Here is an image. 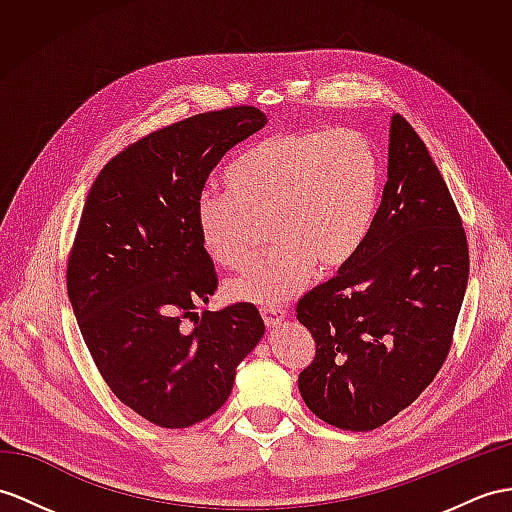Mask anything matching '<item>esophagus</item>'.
Returning a JSON list of instances; mask_svg holds the SVG:
<instances>
[{"label": "esophagus", "mask_w": 512, "mask_h": 512, "mask_svg": "<svg viewBox=\"0 0 512 512\" xmlns=\"http://www.w3.org/2000/svg\"><path fill=\"white\" fill-rule=\"evenodd\" d=\"M260 315H263V321H265L267 328H278L286 317V313L280 308H263V310H260Z\"/></svg>", "instance_id": "34e87169"}]
</instances>
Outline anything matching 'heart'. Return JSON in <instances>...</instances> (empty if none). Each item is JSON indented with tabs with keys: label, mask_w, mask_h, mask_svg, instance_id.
Instances as JSON below:
<instances>
[{
	"label": "heart",
	"mask_w": 512,
	"mask_h": 512,
	"mask_svg": "<svg viewBox=\"0 0 512 512\" xmlns=\"http://www.w3.org/2000/svg\"><path fill=\"white\" fill-rule=\"evenodd\" d=\"M230 195L206 191L195 204L208 258L239 269L267 223L273 245L226 284L234 302L282 306L310 273L343 269L363 247L378 213L382 169L354 130H282L249 145L228 169Z\"/></svg>",
	"instance_id": "obj_1"
}]
</instances>
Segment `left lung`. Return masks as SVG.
I'll return each mask as SVG.
<instances>
[{
    "instance_id": "1",
    "label": "left lung",
    "mask_w": 512,
    "mask_h": 512,
    "mask_svg": "<svg viewBox=\"0 0 512 512\" xmlns=\"http://www.w3.org/2000/svg\"><path fill=\"white\" fill-rule=\"evenodd\" d=\"M469 278L463 219L426 143L391 119L389 180L363 247L297 302L315 358L297 384L334 428L367 432L428 389L454 341Z\"/></svg>"
}]
</instances>
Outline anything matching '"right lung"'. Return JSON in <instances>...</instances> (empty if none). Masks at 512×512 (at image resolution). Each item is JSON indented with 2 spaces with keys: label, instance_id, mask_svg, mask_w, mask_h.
I'll use <instances>...</instances> for the list:
<instances>
[{
  "label": "right lung",
  "instance_id": "add662e5",
  "mask_svg": "<svg viewBox=\"0 0 512 512\" xmlns=\"http://www.w3.org/2000/svg\"><path fill=\"white\" fill-rule=\"evenodd\" d=\"M265 123L258 108L232 106L149 132L110 158L86 195L69 302L110 391L160 428L217 413L265 334L254 304L195 313L219 284L195 204L219 160Z\"/></svg>",
  "mask_w": 512,
  "mask_h": 512
}]
</instances>
